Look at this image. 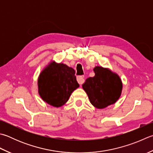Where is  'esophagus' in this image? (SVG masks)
<instances>
[{
    "instance_id": "1",
    "label": "esophagus",
    "mask_w": 153,
    "mask_h": 153,
    "mask_svg": "<svg viewBox=\"0 0 153 153\" xmlns=\"http://www.w3.org/2000/svg\"><path fill=\"white\" fill-rule=\"evenodd\" d=\"M77 82H78L80 85L83 84V83L84 82V76H77Z\"/></svg>"
}]
</instances>
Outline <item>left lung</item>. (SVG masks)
<instances>
[{
    "instance_id": "obj_1",
    "label": "left lung",
    "mask_w": 153,
    "mask_h": 153,
    "mask_svg": "<svg viewBox=\"0 0 153 153\" xmlns=\"http://www.w3.org/2000/svg\"><path fill=\"white\" fill-rule=\"evenodd\" d=\"M95 76L88 77L82 85L94 107L103 109L115 103L121 94L122 82L117 75L108 69L97 66Z\"/></svg>"
}]
</instances>
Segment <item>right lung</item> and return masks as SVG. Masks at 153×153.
I'll list each match as a JSON object with an SVG mask.
<instances>
[{"label":"right lung","instance_id":"add662e5","mask_svg":"<svg viewBox=\"0 0 153 153\" xmlns=\"http://www.w3.org/2000/svg\"><path fill=\"white\" fill-rule=\"evenodd\" d=\"M38 83L42 99L56 107L66 103L71 93L79 86L72 68L55 62L42 71Z\"/></svg>","mask_w":153,"mask_h":153}]
</instances>
